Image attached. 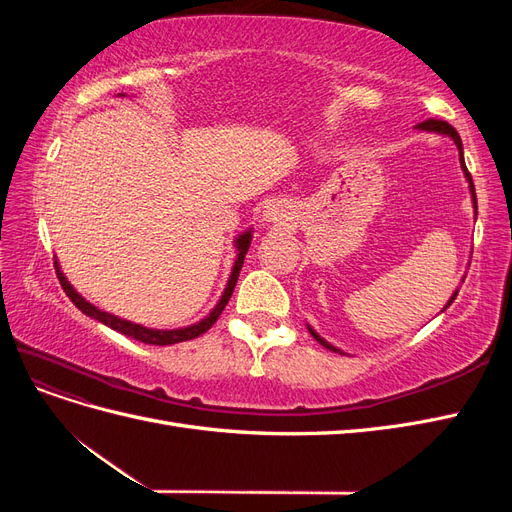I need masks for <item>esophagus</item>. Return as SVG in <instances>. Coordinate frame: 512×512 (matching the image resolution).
I'll list each match as a JSON object with an SVG mask.
<instances>
[{
    "label": "esophagus",
    "mask_w": 512,
    "mask_h": 512,
    "mask_svg": "<svg viewBox=\"0 0 512 512\" xmlns=\"http://www.w3.org/2000/svg\"><path fill=\"white\" fill-rule=\"evenodd\" d=\"M265 220H267V222H273V224H284V222L290 220V213H288L286 205L273 203V205H269L267 211H265Z\"/></svg>",
    "instance_id": "1"
}]
</instances>
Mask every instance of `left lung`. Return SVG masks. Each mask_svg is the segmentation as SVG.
<instances>
[{"label":"left lung","mask_w":512,"mask_h":512,"mask_svg":"<svg viewBox=\"0 0 512 512\" xmlns=\"http://www.w3.org/2000/svg\"><path fill=\"white\" fill-rule=\"evenodd\" d=\"M418 130H425V132H438V134H446V136H451L453 141H455V145H457V149H459V162H461V168H463V175H466V179H468V183H470V194H472V203H474V213H476V192H474V183H472V175L468 173V168H466V160H463V145H461V138H459V134H457V130L451 126V123H446V121H440V119H427V121H423V123H418L416 126ZM457 292L459 290H455L453 292V297H451V301L446 303V307L451 305L453 301H455V297H457ZM444 307V309H446ZM307 331L314 335V339L318 344H322L324 348H329V350H333V352H339V354H344L342 350H337L335 346H331L327 339H322L312 327H309L307 324Z\"/></svg>","instance_id":"8db88e82"}]
</instances>
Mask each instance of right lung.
I'll return each instance as SVG.
<instances>
[{
  "label": "right lung",
  "mask_w": 512,
  "mask_h": 512,
  "mask_svg": "<svg viewBox=\"0 0 512 512\" xmlns=\"http://www.w3.org/2000/svg\"><path fill=\"white\" fill-rule=\"evenodd\" d=\"M250 243H252V230H247V232H243V235L237 237L235 245H237V252H239V254H237V260H235V267H232V273H230V277H228V284H226V288H224L222 299L218 301V305H215V307L211 309L209 316H205L203 320L196 322V324H190V327L170 329V331L147 329V327H143V324H134V322H130V320H123V318H117V316L108 314V312H102V309H98L96 305H91L89 301H85V299L81 297V294L72 288V284L66 280V275L61 273L57 262H55V271H57L61 288H64V292L68 294L70 301H72L76 307H79L85 316H89V318H94V320L106 324V327L115 329L117 333H123V335H128V337L136 339V342L153 344V346H170V344L188 342V339H194V337H198V335L207 333V331L213 327V322L220 318V314L224 312V307H226L228 299L232 297V290H235L239 271H241V267H243V258H245L247 250H250Z\"/></svg>",
  "instance_id": "right-lung-1"
}]
</instances>
